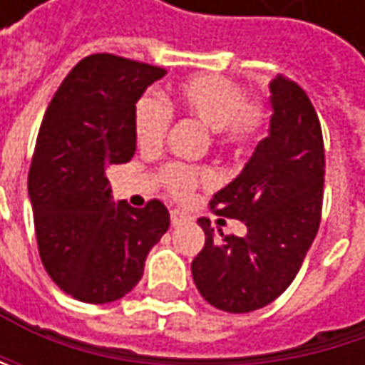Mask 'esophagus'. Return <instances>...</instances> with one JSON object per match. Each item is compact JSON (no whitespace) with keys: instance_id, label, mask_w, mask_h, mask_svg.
<instances>
[{"instance_id":"obj_1","label":"esophagus","mask_w":365,"mask_h":365,"mask_svg":"<svg viewBox=\"0 0 365 365\" xmlns=\"http://www.w3.org/2000/svg\"><path fill=\"white\" fill-rule=\"evenodd\" d=\"M185 215H183L182 211H171V226H182L185 224Z\"/></svg>"}]
</instances>
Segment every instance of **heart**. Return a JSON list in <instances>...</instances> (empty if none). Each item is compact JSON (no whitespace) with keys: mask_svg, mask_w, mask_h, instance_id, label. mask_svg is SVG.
<instances>
[{"mask_svg":"<svg viewBox=\"0 0 365 365\" xmlns=\"http://www.w3.org/2000/svg\"><path fill=\"white\" fill-rule=\"evenodd\" d=\"M209 128L215 143L226 150L243 152L259 137L266 126L268 110L259 99H245L239 82L224 76H194L180 84L173 101L165 103L154 95H145L135 106V139L141 150H158L171 126V110ZM160 182L175 198H187L200 183L209 182V173L169 165L160 171Z\"/></svg>","mask_w":365,"mask_h":365,"instance_id":"b5f03b06","label":"heart"}]
</instances>
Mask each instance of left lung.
Segmentation results:
<instances>
[{"instance_id": "8db88e82", "label": "left lung", "mask_w": 365, "mask_h": 365, "mask_svg": "<svg viewBox=\"0 0 365 365\" xmlns=\"http://www.w3.org/2000/svg\"><path fill=\"white\" fill-rule=\"evenodd\" d=\"M268 135L243 171L213 194L211 209L247 226L245 237H215L198 220L205 247L192 259L200 296L226 313H252L296 279L322 222L326 154L322 124L307 93L277 76L270 84Z\"/></svg>"}]
</instances>
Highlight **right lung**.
Segmentation results:
<instances>
[{
	"label": "right lung",
	"mask_w": 365,
	"mask_h": 365,
	"mask_svg": "<svg viewBox=\"0 0 365 365\" xmlns=\"http://www.w3.org/2000/svg\"><path fill=\"white\" fill-rule=\"evenodd\" d=\"M167 71L113 54L80 61L52 97L29 169L37 250L69 296L108 304L141 279L150 250L169 230L160 200L113 202L108 169L135 156V106Z\"/></svg>",
	"instance_id": "add662e5"
}]
</instances>
